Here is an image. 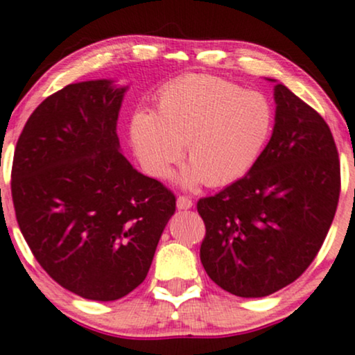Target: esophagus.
Returning a JSON list of instances; mask_svg holds the SVG:
<instances>
[{"label":"esophagus","instance_id":"1","mask_svg":"<svg viewBox=\"0 0 355 355\" xmlns=\"http://www.w3.org/2000/svg\"><path fill=\"white\" fill-rule=\"evenodd\" d=\"M176 204H178V209H181V211H182V209H191L192 207V200L189 198H186V196H179Z\"/></svg>","mask_w":355,"mask_h":355}]
</instances>
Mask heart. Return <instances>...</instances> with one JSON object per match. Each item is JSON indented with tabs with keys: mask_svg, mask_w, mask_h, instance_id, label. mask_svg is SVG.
I'll list each match as a JSON object with an SVG mask.
<instances>
[{
	"mask_svg": "<svg viewBox=\"0 0 355 355\" xmlns=\"http://www.w3.org/2000/svg\"><path fill=\"white\" fill-rule=\"evenodd\" d=\"M273 108L265 95L212 76H186L159 92L156 115L135 113L131 143L146 171L168 178L181 159V184L225 186L253 168L268 143Z\"/></svg>",
	"mask_w": 355,
	"mask_h": 355,
	"instance_id": "heart-1",
	"label": "heart"
}]
</instances>
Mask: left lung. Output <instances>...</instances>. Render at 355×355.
Segmentation results:
<instances>
[{"label":"left lung","mask_w":355,"mask_h":355,"mask_svg":"<svg viewBox=\"0 0 355 355\" xmlns=\"http://www.w3.org/2000/svg\"><path fill=\"white\" fill-rule=\"evenodd\" d=\"M273 135L253 168L198 202L200 261L222 290L261 298L298 279L334 218L340 163L329 126L283 84Z\"/></svg>","instance_id":"1"}]
</instances>
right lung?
<instances>
[{
	"mask_svg": "<svg viewBox=\"0 0 355 355\" xmlns=\"http://www.w3.org/2000/svg\"><path fill=\"white\" fill-rule=\"evenodd\" d=\"M125 87L89 80L39 105L16 143L11 196L31 252L85 300L123 298L146 278L176 198L120 153Z\"/></svg>",
	"mask_w": 355,
	"mask_h": 355,
	"instance_id": "add662e5",
	"label": "right lung"
}]
</instances>
